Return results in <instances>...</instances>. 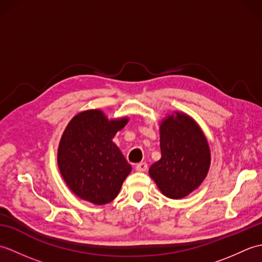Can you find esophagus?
I'll use <instances>...</instances> for the list:
<instances>
[{"mask_svg":"<svg viewBox=\"0 0 262 262\" xmlns=\"http://www.w3.org/2000/svg\"><path fill=\"white\" fill-rule=\"evenodd\" d=\"M135 169H136V171H138V172H144V171L147 170V164H146L145 162H141V163L136 164Z\"/></svg>","mask_w":262,"mask_h":262,"instance_id":"34e87169","label":"esophagus"}]
</instances>
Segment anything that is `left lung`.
Returning a JSON list of instances; mask_svg holds the SVG:
<instances>
[{
	"mask_svg": "<svg viewBox=\"0 0 262 262\" xmlns=\"http://www.w3.org/2000/svg\"><path fill=\"white\" fill-rule=\"evenodd\" d=\"M161 159L148 172L164 196L180 199L197 189L208 173L210 149L191 117L176 111L160 125Z\"/></svg>",
	"mask_w": 262,
	"mask_h": 262,
	"instance_id": "1",
	"label": "left lung"
}]
</instances>
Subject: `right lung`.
Instances as JSON below:
<instances>
[{
	"instance_id": "add662e5",
	"label": "right lung",
	"mask_w": 262,
	"mask_h": 262,
	"mask_svg": "<svg viewBox=\"0 0 262 262\" xmlns=\"http://www.w3.org/2000/svg\"><path fill=\"white\" fill-rule=\"evenodd\" d=\"M127 122V117L109 120L101 110L93 109L77 114L66 126L57 163L66 185L77 197L104 205L118 196L132 166L113 138Z\"/></svg>"
}]
</instances>
